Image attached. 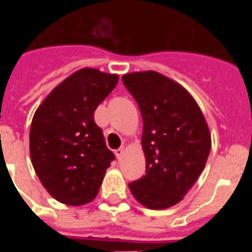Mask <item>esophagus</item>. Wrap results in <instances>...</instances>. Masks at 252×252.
Returning <instances> with one entry per match:
<instances>
[{
    "label": "esophagus",
    "mask_w": 252,
    "mask_h": 252,
    "mask_svg": "<svg viewBox=\"0 0 252 252\" xmlns=\"http://www.w3.org/2000/svg\"><path fill=\"white\" fill-rule=\"evenodd\" d=\"M124 153H125L124 148H120V149H117V150H115V154H116V158H117V160L122 159V155H124Z\"/></svg>",
    "instance_id": "esophagus-1"
}]
</instances>
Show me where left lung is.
<instances>
[{"instance_id": "left-lung-1", "label": "left lung", "mask_w": 252, "mask_h": 252, "mask_svg": "<svg viewBox=\"0 0 252 252\" xmlns=\"http://www.w3.org/2000/svg\"><path fill=\"white\" fill-rule=\"evenodd\" d=\"M122 82L142 116L146 174L128 184L150 209L175 206L201 175L211 151V132L192 94L154 70L127 73Z\"/></svg>"}]
</instances>
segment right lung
Instances as JSON below:
<instances>
[{"label":"right lung","mask_w":252,"mask_h":252,"mask_svg":"<svg viewBox=\"0 0 252 252\" xmlns=\"http://www.w3.org/2000/svg\"><path fill=\"white\" fill-rule=\"evenodd\" d=\"M119 75L79 69L37 107L30 127V157L51 197L68 206L95 198L115 155L94 122V111L113 91Z\"/></svg>","instance_id":"1"}]
</instances>
